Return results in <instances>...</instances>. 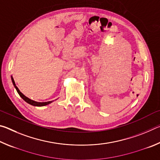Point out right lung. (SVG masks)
Returning <instances> with one entry per match:
<instances>
[{"label":"right lung","instance_id":"1","mask_svg":"<svg viewBox=\"0 0 160 160\" xmlns=\"http://www.w3.org/2000/svg\"><path fill=\"white\" fill-rule=\"evenodd\" d=\"M11 79H12V84L13 85H14V87L16 89V90H17L18 93L19 94V95H20L22 98L25 101L28 103V104L32 105V106H36V107H42V106H46V105H47L48 104H50V103L52 102V101H50V102H35V101H33V100H32L30 99H29L28 97H27L26 96L24 95V94L21 92L19 90V89L18 88V87L15 85V81L14 80H13L12 77H11Z\"/></svg>","mask_w":160,"mask_h":160}]
</instances>
